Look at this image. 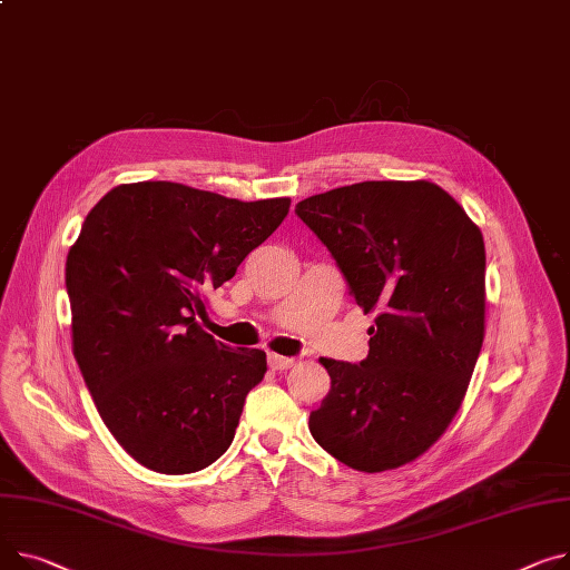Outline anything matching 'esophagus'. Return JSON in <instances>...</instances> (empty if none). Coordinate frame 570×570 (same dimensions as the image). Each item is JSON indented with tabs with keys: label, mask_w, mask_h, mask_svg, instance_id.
I'll use <instances>...</instances> for the list:
<instances>
[{
	"label": "esophagus",
	"mask_w": 570,
	"mask_h": 570,
	"mask_svg": "<svg viewBox=\"0 0 570 570\" xmlns=\"http://www.w3.org/2000/svg\"><path fill=\"white\" fill-rule=\"evenodd\" d=\"M268 364H271V368H275V371H288V368L295 364V360H293V357H284V355L271 353V355H268Z\"/></svg>",
	"instance_id": "esophagus-1"
}]
</instances>
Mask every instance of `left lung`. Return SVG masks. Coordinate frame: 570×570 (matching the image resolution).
Segmentation results:
<instances>
[{"instance_id": "obj_1", "label": "left lung", "mask_w": 570, "mask_h": 570, "mask_svg": "<svg viewBox=\"0 0 570 570\" xmlns=\"http://www.w3.org/2000/svg\"><path fill=\"white\" fill-rule=\"evenodd\" d=\"M364 314L360 364L321 357L332 387L314 440L360 472L414 461L456 416L485 332V247L461 204L429 180H364L295 206Z\"/></svg>"}]
</instances>
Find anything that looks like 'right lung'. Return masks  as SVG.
<instances>
[{
  "label": "right lung",
  "instance_id": "1",
  "mask_svg": "<svg viewBox=\"0 0 570 570\" xmlns=\"http://www.w3.org/2000/svg\"><path fill=\"white\" fill-rule=\"evenodd\" d=\"M288 206L144 180L87 215L66 258L72 355L105 426L144 468L199 472L234 442L265 353L222 344L197 316Z\"/></svg>",
  "mask_w": 570,
  "mask_h": 570
}]
</instances>
